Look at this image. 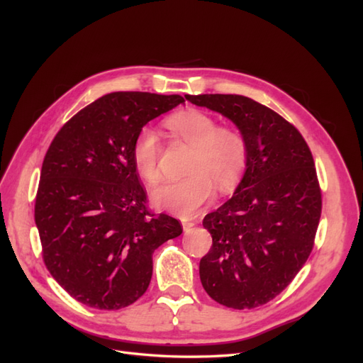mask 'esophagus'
<instances>
[{
    "label": "esophagus",
    "mask_w": 363,
    "mask_h": 363,
    "mask_svg": "<svg viewBox=\"0 0 363 363\" xmlns=\"http://www.w3.org/2000/svg\"><path fill=\"white\" fill-rule=\"evenodd\" d=\"M193 226H196V222H194V220H186V219L182 220V228H184L185 233H188L189 230H191Z\"/></svg>",
    "instance_id": "1"
}]
</instances>
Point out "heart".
<instances>
[{"label": "heart", "mask_w": 363, "mask_h": 363, "mask_svg": "<svg viewBox=\"0 0 363 363\" xmlns=\"http://www.w3.org/2000/svg\"><path fill=\"white\" fill-rule=\"evenodd\" d=\"M166 125L177 138L193 147L189 174L152 188L151 200L163 211L188 218L213 196V182L220 191H230L241 181L249 164V143L237 128L218 126L215 118L197 108L172 114ZM160 150L157 132L144 126L133 141L132 160L148 182L159 178Z\"/></svg>", "instance_id": "b5f03b06"}]
</instances>
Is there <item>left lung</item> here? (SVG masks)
<instances>
[{
	"label": "left lung",
	"mask_w": 363,
	"mask_h": 363,
	"mask_svg": "<svg viewBox=\"0 0 363 363\" xmlns=\"http://www.w3.org/2000/svg\"><path fill=\"white\" fill-rule=\"evenodd\" d=\"M235 123L249 164L234 196L203 219L213 244L200 260L203 289L233 309H253L289 287L306 263L322 211L312 152L278 113L234 94L185 95Z\"/></svg>",
	"instance_id": "8db88e82"
}]
</instances>
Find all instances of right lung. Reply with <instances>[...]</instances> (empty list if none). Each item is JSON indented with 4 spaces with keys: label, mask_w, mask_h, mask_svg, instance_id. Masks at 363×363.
I'll return each instance as SVG.
<instances>
[{
    "label": "right lung",
    "mask_w": 363,
    "mask_h": 363,
    "mask_svg": "<svg viewBox=\"0 0 363 363\" xmlns=\"http://www.w3.org/2000/svg\"><path fill=\"white\" fill-rule=\"evenodd\" d=\"M181 95L111 92L57 132L41 169L35 223L52 278L79 303L118 311L148 289L152 253L182 234L179 220L147 208L132 145Z\"/></svg>",
    "instance_id": "obj_1"
}]
</instances>
